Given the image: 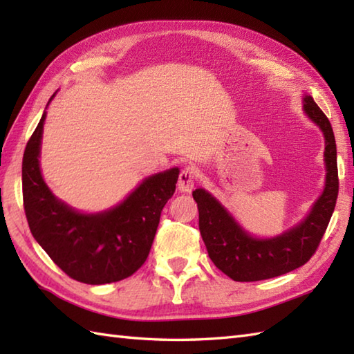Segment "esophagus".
<instances>
[{
  "mask_svg": "<svg viewBox=\"0 0 354 354\" xmlns=\"http://www.w3.org/2000/svg\"><path fill=\"white\" fill-rule=\"evenodd\" d=\"M196 179H198L196 170H194L193 167H190V165H187V167H184L181 170V173H179V178H178V189H179V192L190 193L193 190L194 184H196Z\"/></svg>",
  "mask_w": 354,
  "mask_h": 354,
  "instance_id": "34e87169",
  "label": "esophagus"
}]
</instances>
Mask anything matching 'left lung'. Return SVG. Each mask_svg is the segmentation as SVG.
Wrapping results in <instances>:
<instances>
[{
  "mask_svg": "<svg viewBox=\"0 0 354 354\" xmlns=\"http://www.w3.org/2000/svg\"><path fill=\"white\" fill-rule=\"evenodd\" d=\"M303 103L306 114L324 133L327 175L324 192L301 223L272 239L252 237L208 192H193L199 209V231L209 259L234 281L268 280L303 266L318 250L333 214L339 192L333 129L310 95H304Z\"/></svg>",
  "mask_w": 354,
  "mask_h": 354,
  "instance_id": "left-lung-1",
  "label": "left lung"
}]
</instances>
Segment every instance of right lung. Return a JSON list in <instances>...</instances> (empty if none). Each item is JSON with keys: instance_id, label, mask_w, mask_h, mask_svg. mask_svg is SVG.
Returning <instances> with one entry per match:
<instances>
[{"instance_id": "right-lung-1", "label": "right lung", "mask_w": 354, "mask_h": 354, "mask_svg": "<svg viewBox=\"0 0 354 354\" xmlns=\"http://www.w3.org/2000/svg\"><path fill=\"white\" fill-rule=\"evenodd\" d=\"M44 122L45 112L22 158V199L30 231L73 280L86 284L124 280L145 265L162 208L175 193L179 170L175 167L146 178L108 212L79 213L59 201L42 179Z\"/></svg>"}]
</instances>
